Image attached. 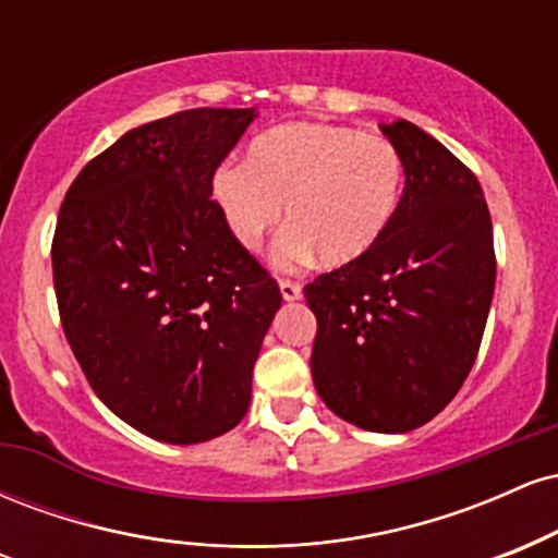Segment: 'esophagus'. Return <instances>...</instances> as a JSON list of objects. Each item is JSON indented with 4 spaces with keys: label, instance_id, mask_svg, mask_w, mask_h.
<instances>
[{
    "label": "esophagus",
    "instance_id": "1",
    "mask_svg": "<svg viewBox=\"0 0 558 558\" xmlns=\"http://www.w3.org/2000/svg\"><path fill=\"white\" fill-rule=\"evenodd\" d=\"M280 296H283L286 301L301 299V286L293 283V280H280Z\"/></svg>",
    "mask_w": 558,
    "mask_h": 558
}]
</instances>
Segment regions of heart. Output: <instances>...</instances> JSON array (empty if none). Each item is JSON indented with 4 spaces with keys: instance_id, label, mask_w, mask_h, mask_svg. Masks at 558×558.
<instances>
[{
    "instance_id": "heart-1",
    "label": "heart",
    "mask_w": 558,
    "mask_h": 558,
    "mask_svg": "<svg viewBox=\"0 0 558 558\" xmlns=\"http://www.w3.org/2000/svg\"><path fill=\"white\" fill-rule=\"evenodd\" d=\"M403 162L388 138L349 125L288 123L262 133L246 162L213 175V198L239 246L257 252L283 220L286 267L351 265L380 243L399 209Z\"/></svg>"
}]
</instances>
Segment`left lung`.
Masks as SVG:
<instances>
[{
    "instance_id": "8db88e82",
    "label": "left lung",
    "mask_w": 558,
    "mask_h": 558,
    "mask_svg": "<svg viewBox=\"0 0 558 558\" xmlns=\"http://www.w3.org/2000/svg\"><path fill=\"white\" fill-rule=\"evenodd\" d=\"M403 162L393 222L367 257L304 286L312 380L338 417L409 433L457 396L488 319L496 254L477 178L409 120L380 125Z\"/></svg>"
}]
</instances>
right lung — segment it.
I'll return each instance as SVG.
<instances>
[{"mask_svg":"<svg viewBox=\"0 0 558 558\" xmlns=\"http://www.w3.org/2000/svg\"><path fill=\"white\" fill-rule=\"evenodd\" d=\"M257 110L198 107L128 131L68 189L52 241L65 338L94 393L175 446L233 430L280 310L213 175Z\"/></svg>","mask_w":558,"mask_h":558,"instance_id":"add662e5","label":"right lung"}]
</instances>
